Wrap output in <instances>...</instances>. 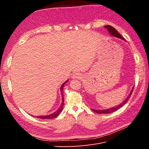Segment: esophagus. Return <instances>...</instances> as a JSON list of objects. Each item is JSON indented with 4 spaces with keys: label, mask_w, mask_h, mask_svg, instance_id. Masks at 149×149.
<instances>
[{
    "label": "esophagus",
    "mask_w": 149,
    "mask_h": 149,
    "mask_svg": "<svg viewBox=\"0 0 149 149\" xmlns=\"http://www.w3.org/2000/svg\"><path fill=\"white\" fill-rule=\"evenodd\" d=\"M80 77V74L78 73H74L72 76V78L76 79V78H79Z\"/></svg>",
    "instance_id": "esophagus-1"
}]
</instances>
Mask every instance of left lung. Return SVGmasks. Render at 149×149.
<instances>
[{"label": "left lung", "mask_w": 149, "mask_h": 149, "mask_svg": "<svg viewBox=\"0 0 149 149\" xmlns=\"http://www.w3.org/2000/svg\"><path fill=\"white\" fill-rule=\"evenodd\" d=\"M104 27H105L106 29H107V30L108 31H109V32L110 33V34H111V35L113 36V37H118V38H120V39H122V40H125L124 38L123 37H122V36L120 35V34L113 27V26H111V25H106V26H104ZM133 90H134V87H133V88H132V89L131 92H130V94H129V96H128L127 97H126L125 100L123 102L120 103V104H119L118 106H116V107H111V108H109V109H102V110L92 109V110H93L94 112H96V113H97V114H108V113H111V112H114V111H117V110H118V109H119V108L123 107V106L127 102V101L129 100V99L130 98V96H131V94H132V93Z\"/></svg>", "instance_id": "1"}]
</instances>
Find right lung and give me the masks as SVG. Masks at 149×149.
<instances>
[{"label":"right lung","mask_w":149,"mask_h":149,"mask_svg":"<svg viewBox=\"0 0 149 149\" xmlns=\"http://www.w3.org/2000/svg\"><path fill=\"white\" fill-rule=\"evenodd\" d=\"M68 82V80H66V81L61 85V86L60 88V91L61 92V93H63V86H64V84ZM63 104H64V98L63 97L62 95V102H61V104L60 106V107L58 108V110L55 112H54L53 113L51 114H49V115H46V116H37L36 118H40V119H54L56 118V117L59 115V114L61 112V111L63 110Z\"/></svg>","instance_id":"obj_1"}]
</instances>
